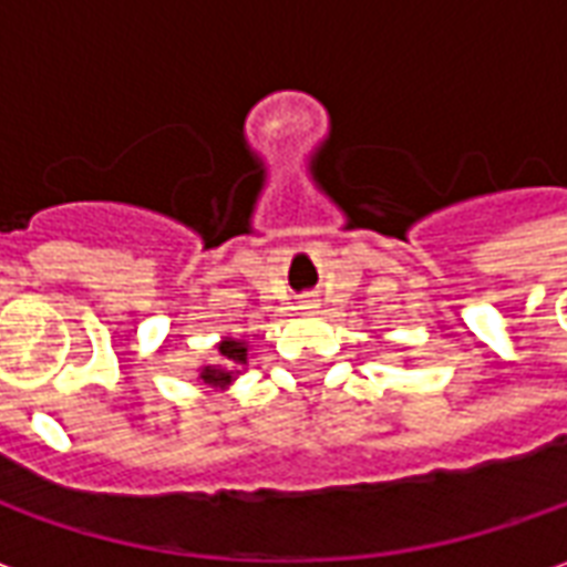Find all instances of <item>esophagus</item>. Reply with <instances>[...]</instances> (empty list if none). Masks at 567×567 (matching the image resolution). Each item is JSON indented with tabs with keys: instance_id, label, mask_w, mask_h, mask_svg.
I'll use <instances>...</instances> for the list:
<instances>
[{
	"instance_id": "34e87169",
	"label": "esophagus",
	"mask_w": 567,
	"mask_h": 567,
	"mask_svg": "<svg viewBox=\"0 0 567 567\" xmlns=\"http://www.w3.org/2000/svg\"><path fill=\"white\" fill-rule=\"evenodd\" d=\"M300 309H303V312H316V309H319L316 297H303V300H300Z\"/></svg>"
}]
</instances>
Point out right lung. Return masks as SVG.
Masks as SVG:
<instances>
[{"mask_svg":"<svg viewBox=\"0 0 567 567\" xmlns=\"http://www.w3.org/2000/svg\"><path fill=\"white\" fill-rule=\"evenodd\" d=\"M215 352H218L215 361L199 364L197 368V380H203L206 385H212V389H218V392H227V389H230V385L248 370V358H251V352H248L246 340H234V337L218 340Z\"/></svg>","mask_w":567,"mask_h":567,"instance_id":"obj_1","label":"right lung"}]
</instances>
